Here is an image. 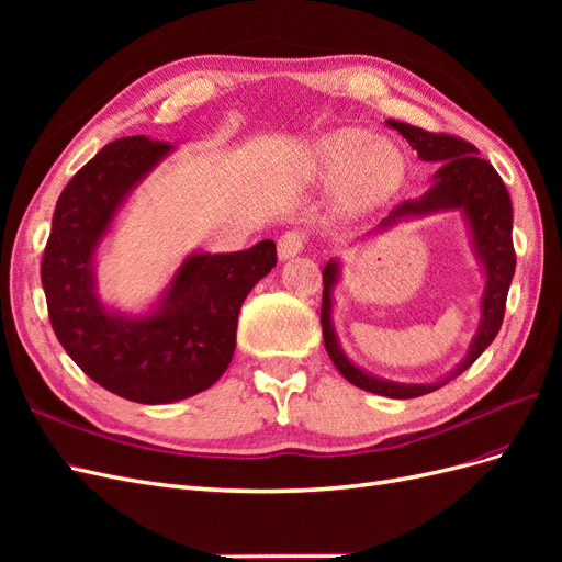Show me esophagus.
<instances>
[{
  "label": "esophagus",
  "instance_id": "esophagus-1",
  "mask_svg": "<svg viewBox=\"0 0 562 562\" xmlns=\"http://www.w3.org/2000/svg\"><path fill=\"white\" fill-rule=\"evenodd\" d=\"M304 246H307V234H304L302 229L285 232V234H281V239H279V258L291 260V258H295L297 252L304 250Z\"/></svg>",
  "mask_w": 562,
  "mask_h": 562
}]
</instances>
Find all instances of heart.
I'll return each instance as SVG.
<instances>
[{
  "label": "heart",
  "instance_id": "1",
  "mask_svg": "<svg viewBox=\"0 0 562 562\" xmlns=\"http://www.w3.org/2000/svg\"><path fill=\"white\" fill-rule=\"evenodd\" d=\"M363 140L366 135L359 131H342L330 135L318 151L323 176L335 178L342 167L346 168L339 178V196L347 206H366L386 196L403 171L401 155L394 145L370 140L362 148ZM356 148L360 151L356 153Z\"/></svg>",
  "mask_w": 562,
  "mask_h": 562
}]
</instances>
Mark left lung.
Segmentation results:
<instances>
[{
    "label": "left lung",
    "mask_w": 562,
    "mask_h": 562,
    "mask_svg": "<svg viewBox=\"0 0 562 562\" xmlns=\"http://www.w3.org/2000/svg\"><path fill=\"white\" fill-rule=\"evenodd\" d=\"M389 126L396 128L403 138L417 149V157L424 161H440L438 173L434 176L431 190L419 196L417 201H403L398 209L391 211L380 227L396 223L405 215H427L434 211L459 209L469 217L473 232L475 252L485 267V295H483V316L479 335L473 337L467 359L459 363L448 378L434 384H398L386 382L368 375L361 368H356L337 345L333 330L330 310H333V285L337 283V265L328 262L323 267V302H321V328L323 345H326L335 368L359 389L372 391V394L389 398H417L431 391L446 386L450 380L459 378L462 372L473 366V361L492 345L497 337L504 310L508 285H512L516 271V250H514V211L512 196L506 192L499 173L492 168L490 161L479 157V149L464 138H457L450 133H434L419 126L401 124L389 119Z\"/></svg>",
    "instance_id": "left-lung-1"
}]
</instances>
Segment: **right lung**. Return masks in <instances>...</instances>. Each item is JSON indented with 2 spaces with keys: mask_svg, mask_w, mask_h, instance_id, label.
I'll return each mask as SVG.
<instances>
[{
  "mask_svg": "<svg viewBox=\"0 0 562 562\" xmlns=\"http://www.w3.org/2000/svg\"><path fill=\"white\" fill-rule=\"evenodd\" d=\"M171 145L131 135L105 145L65 184L42 255L48 321L70 359L112 394L173 403L213 386L236 347L246 295L277 265V244L190 255L145 318L110 314L93 285V252L124 196Z\"/></svg>",
  "mask_w": 562,
  "mask_h": 562,
  "instance_id": "right-lung-1",
  "label": "right lung"
}]
</instances>
